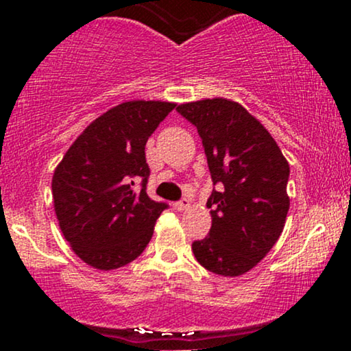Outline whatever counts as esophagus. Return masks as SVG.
<instances>
[{
  "mask_svg": "<svg viewBox=\"0 0 351 351\" xmlns=\"http://www.w3.org/2000/svg\"><path fill=\"white\" fill-rule=\"evenodd\" d=\"M189 206H191V203H189L188 198H183L180 199L178 203H175L176 211H186V209H189Z\"/></svg>",
  "mask_w": 351,
  "mask_h": 351,
  "instance_id": "1",
  "label": "esophagus"
}]
</instances>
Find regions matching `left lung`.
<instances>
[{
	"instance_id": "left-lung-1",
	"label": "left lung",
	"mask_w": 351,
	"mask_h": 351,
	"mask_svg": "<svg viewBox=\"0 0 351 351\" xmlns=\"http://www.w3.org/2000/svg\"><path fill=\"white\" fill-rule=\"evenodd\" d=\"M176 110L198 128L213 184L221 186L206 203L209 234L193 243V254L209 272L243 276L282 234L291 168L267 128L234 100L204 99Z\"/></svg>"
}]
</instances>
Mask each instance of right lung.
<instances>
[{"mask_svg": "<svg viewBox=\"0 0 351 351\" xmlns=\"http://www.w3.org/2000/svg\"><path fill=\"white\" fill-rule=\"evenodd\" d=\"M176 104L123 102L94 120L52 176L59 228L84 263L112 271L135 261L168 204L148 198L145 145ZM136 180L143 181L140 192Z\"/></svg>", "mask_w": 351, "mask_h": 351, "instance_id": "right-lung-1", "label": "right lung"}]
</instances>
